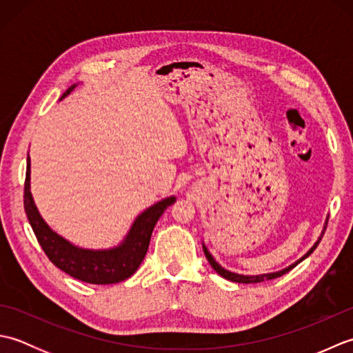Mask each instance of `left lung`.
<instances>
[{
	"label": "left lung",
	"mask_w": 353,
	"mask_h": 353,
	"mask_svg": "<svg viewBox=\"0 0 353 353\" xmlns=\"http://www.w3.org/2000/svg\"><path fill=\"white\" fill-rule=\"evenodd\" d=\"M326 224H327V219H326V221H325L323 230H321L320 236L317 238V241L314 243V245L311 247V249H310L308 252H306L301 259L296 261L294 264H291V265H288L287 268L281 270V272H273V273H265V274H256V276H245V274L232 273V272H229V270L223 268V267L219 264V262H216V261L212 258V254L209 253V250L206 249V245H205V244H203V252H205V254H206V259L209 261V264H211V267L215 270V272L219 273L221 277H224V279L232 281V282H238V283H258V282H264V281H270V279H276V277H279V276H282V274H285V273H288L290 270L294 268L297 264H301V262H302L305 258H308L310 254H311L314 250H316V247H317V245H319V243L321 241V238H323V234H325V230H326Z\"/></svg>",
	"instance_id": "left-lung-1"
}]
</instances>
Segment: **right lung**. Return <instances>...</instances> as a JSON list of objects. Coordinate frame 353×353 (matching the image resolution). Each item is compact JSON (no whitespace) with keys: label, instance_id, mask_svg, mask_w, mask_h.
Listing matches in <instances>:
<instances>
[{"label":"right lung","instance_id":"obj_1","mask_svg":"<svg viewBox=\"0 0 353 353\" xmlns=\"http://www.w3.org/2000/svg\"><path fill=\"white\" fill-rule=\"evenodd\" d=\"M77 85H72L66 89L62 99L70 95V92ZM174 201L176 197L171 196L157 201L153 206L147 208L144 212H141L134 219L130 230L127 232L121 244H118L117 247L104 250L81 249V247L74 245L68 239L56 234L43 221L39 211H37L32 192H30V156L27 157L24 209L30 226H32L42 250L52 264L61 268L62 272L76 277V279L88 283H117L125 281L127 277H130L137 272L148 250L150 238H152L157 220L161 219L165 209L174 203Z\"/></svg>","mask_w":353,"mask_h":353}]
</instances>
